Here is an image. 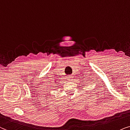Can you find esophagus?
<instances>
[{"mask_svg":"<svg viewBox=\"0 0 130 130\" xmlns=\"http://www.w3.org/2000/svg\"><path fill=\"white\" fill-rule=\"evenodd\" d=\"M67 79H68V80H69L70 81H72V76L71 75H68L67 76Z\"/></svg>","mask_w":130,"mask_h":130,"instance_id":"esophagus-1","label":"esophagus"}]
</instances>
